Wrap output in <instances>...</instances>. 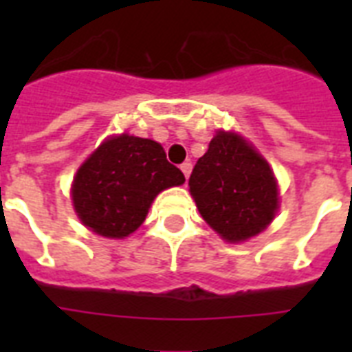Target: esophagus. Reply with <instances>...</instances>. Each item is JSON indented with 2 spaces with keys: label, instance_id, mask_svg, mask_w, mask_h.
I'll list each match as a JSON object with an SVG mask.
<instances>
[{
  "label": "esophagus",
  "instance_id": "esophagus-1",
  "mask_svg": "<svg viewBox=\"0 0 352 352\" xmlns=\"http://www.w3.org/2000/svg\"><path fill=\"white\" fill-rule=\"evenodd\" d=\"M181 170L182 173H184V177H190V173H192V162H184V164H181Z\"/></svg>",
  "mask_w": 352,
  "mask_h": 352
}]
</instances>
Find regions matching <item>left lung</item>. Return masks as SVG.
Instances as JSON below:
<instances>
[{"mask_svg":"<svg viewBox=\"0 0 352 352\" xmlns=\"http://www.w3.org/2000/svg\"><path fill=\"white\" fill-rule=\"evenodd\" d=\"M188 184L203 219L230 243L265 230L279 208L278 182L270 166L234 131L215 133Z\"/></svg>","mask_w":352,"mask_h":352,"instance_id":"obj_1","label":"left lung"}]
</instances>
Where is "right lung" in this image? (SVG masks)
<instances>
[{"label": "right lung", "mask_w": 352, "mask_h": 352, "mask_svg": "<svg viewBox=\"0 0 352 352\" xmlns=\"http://www.w3.org/2000/svg\"><path fill=\"white\" fill-rule=\"evenodd\" d=\"M184 175L155 140L122 133L104 140L80 166L71 197L91 232L124 239L142 225L162 190L181 186Z\"/></svg>", "instance_id": "right-lung-1"}]
</instances>
